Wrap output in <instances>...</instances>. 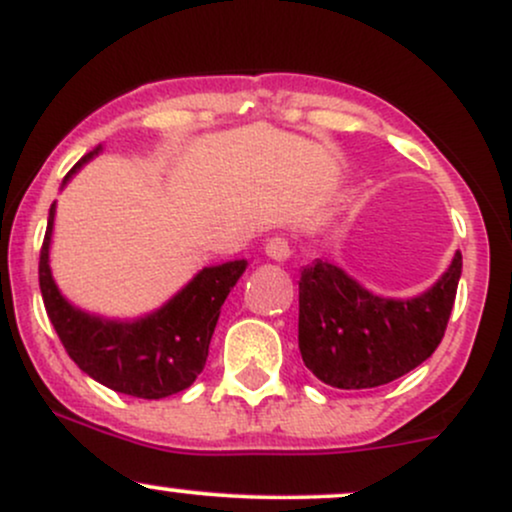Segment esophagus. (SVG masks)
Listing matches in <instances>:
<instances>
[{
    "mask_svg": "<svg viewBox=\"0 0 512 512\" xmlns=\"http://www.w3.org/2000/svg\"><path fill=\"white\" fill-rule=\"evenodd\" d=\"M264 252H267L269 260H274V262H286V260H289V255H291L289 240L281 238V236L267 238V243H264Z\"/></svg>",
    "mask_w": 512,
    "mask_h": 512,
    "instance_id": "esophagus-1",
    "label": "esophagus"
}]
</instances>
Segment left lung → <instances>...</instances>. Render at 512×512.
<instances>
[{"instance_id":"1","label":"left lung","mask_w":512,"mask_h":512,"mask_svg":"<svg viewBox=\"0 0 512 512\" xmlns=\"http://www.w3.org/2000/svg\"><path fill=\"white\" fill-rule=\"evenodd\" d=\"M462 252L443 279L411 301L373 296L330 262L315 260L298 281V349L322 383L366 390L402 378L438 349L448 327Z\"/></svg>"}]
</instances>
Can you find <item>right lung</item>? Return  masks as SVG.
I'll use <instances>...</instances> for the list:
<instances>
[{"instance_id":"1","label":"right lung","mask_w":512,"mask_h":512,"mask_svg":"<svg viewBox=\"0 0 512 512\" xmlns=\"http://www.w3.org/2000/svg\"><path fill=\"white\" fill-rule=\"evenodd\" d=\"M93 154L98 149L88 151L64 180ZM52 219L55 204L40 248L38 279L45 310L69 358L101 385L139 399H163L195 383L207 363L221 305L245 272V260L202 269L173 301L144 320L108 322L72 308L57 291L48 264Z\"/></svg>"}]
</instances>
